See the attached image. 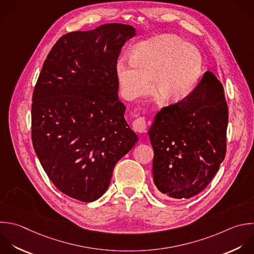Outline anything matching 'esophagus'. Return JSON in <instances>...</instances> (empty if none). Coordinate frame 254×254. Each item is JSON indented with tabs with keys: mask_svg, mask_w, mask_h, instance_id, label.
Returning <instances> with one entry per match:
<instances>
[{
	"mask_svg": "<svg viewBox=\"0 0 254 254\" xmlns=\"http://www.w3.org/2000/svg\"><path fill=\"white\" fill-rule=\"evenodd\" d=\"M133 129L138 133L146 132V120L144 117H139L133 122Z\"/></svg>",
	"mask_w": 254,
	"mask_h": 254,
	"instance_id": "esophagus-1",
	"label": "esophagus"
}]
</instances>
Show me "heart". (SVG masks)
<instances>
[{
	"label": "heart",
	"mask_w": 254,
	"mask_h": 254,
	"mask_svg": "<svg viewBox=\"0 0 254 254\" xmlns=\"http://www.w3.org/2000/svg\"><path fill=\"white\" fill-rule=\"evenodd\" d=\"M200 70L198 50L170 35L139 44L131 53L130 62L119 61L116 64L117 78L127 98L148 92L152 81L153 88L170 103L180 102L191 93Z\"/></svg>",
	"instance_id": "1"
}]
</instances>
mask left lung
Here are the masks:
<instances>
[{"mask_svg":"<svg viewBox=\"0 0 254 254\" xmlns=\"http://www.w3.org/2000/svg\"><path fill=\"white\" fill-rule=\"evenodd\" d=\"M227 121L222 84L210 71L186 99L156 114L148 134L153 180L162 193L183 199L206 188L225 156Z\"/></svg>","mask_w":254,"mask_h":254,"instance_id":"8db88e82","label":"left lung"}]
</instances>
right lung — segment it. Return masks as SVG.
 <instances>
[{"label":"right lung","instance_id":"right-lung-1","mask_svg":"<svg viewBox=\"0 0 254 254\" xmlns=\"http://www.w3.org/2000/svg\"><path fill=\"white\" fill-rule=\"evenodd\" d=\"M136 30L105 24L72 32L53 47L37 81L32 139L51 181L89 202L108 189L117 162L138 141L124 118L116 64Z\"/></svg>","mask_w":254,"mask_h":254}]
</instances>
